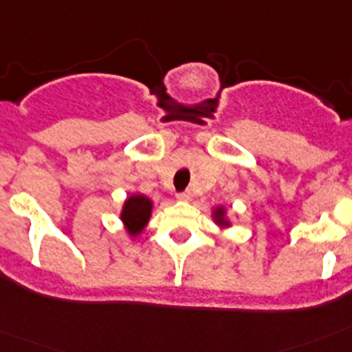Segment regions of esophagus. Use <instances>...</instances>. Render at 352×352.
<instances>
[{
    "mask_svg": "<svg viewBox=\"0 0 352 352\" xmlns=\"http://www.w3.org/2000/svg\"><path fill=\"white\" fill-rule=\"evenodd\" d=\"M176 197H178L179 201H188V199L192 197V192H190V190H183V192H178V194H176Z\"/></svg>",
    "mask_w": 352,
    "mask_h": 352,
    "instance_id": "obj_1",
    "label": "esophagus"
}]
</instances>
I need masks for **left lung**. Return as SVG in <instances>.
Returning <instances> with one entry per match:
<instances>
[{
	"label": "left lung",
	"mask_w": 352,
	"mask_h": 352,
	"mask_svg": "<svg viewBox=\"0 0 352 352\" xmlns=\"http://www.w3.org/2000/svg\"><path fill=\"white\" fill-rule=\"evenodd\" d=\"M222 213H223L222 210H217V213H214V217H217V219H220V217H222Z\"/></svg>",
	"instance_id": "1"
}]
</instances>
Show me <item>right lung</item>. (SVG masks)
I'll return each instance as SVG.
<instances>
[{
  "label": "right lung",
  "instance_id": "1",
  "mask_svg": "<svg viewBox=\"0 0 352 352\" xmlns=\"http://www.w3.org/2000/svg\"><path fill=\"white\" fill-rule=\"evenodd\" d=\"M149 214H151V201L144 195H132L125 203L121 219L130 227L132 234H138L144 229Z\"/></svg>",
  "mask_w": 352,
  "mask_h": 352
}]
</instances>
